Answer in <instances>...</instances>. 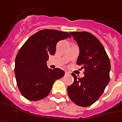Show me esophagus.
Masks as SVG:
<instances>
[{"instance_id":"esophagus-1","label":"esophagus","mask_w":122,"mask_h":122,"mask_svg":"<svg viewBox=\"0 0 122 122\" xmlns=\"http://www.w3.org/2000/svg\"><path fill=\"white\" fill-rule=\"evenodd\" d=\"M65 75H67V74H69V72H67V71H65Z\"/></svg>"}]
</instances>
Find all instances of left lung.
<instances>
[{
  "label": "left lung",
  "instance_id": "1",
  "mask_svg": "<svg viewBox=\"0 0 122 122\" xmlns=\"http://www.w3.org/2000/svg\"><path fill=\"white\" fill-rule=\"evenodd\" d=\"M80 53L77 64L84 69V76L74 74V83L67 87L69 99L81 107H88L102 95L109 82L111 64L102 44L94 35L86 32H71Z\"/></svg>",
  "mask_w": 122,
  "mask_h": 122
}]
</instances>
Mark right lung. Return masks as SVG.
Listing matches in <instances>:
<instances>
[{
  "instance_id": "add662e5",
  "label": "right lung",
  "mask_w": 122,
  "mask_h": 122,
  "mask_svg": "<svg viewBox=\"0 0 122 122\" xmlns=\"http://www.w3.org/2000/svg\"><path fill=\"white\" fill-rule=\"evenodd\" d=\"M70 37L67 32L42 30L30 37L20 48L15 58V74L19 91L25 99H44L54 82L64 76L62 69H48L46 62L50 55L55 54L57 42Z\"/></svg>"
}]
</instances>
